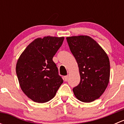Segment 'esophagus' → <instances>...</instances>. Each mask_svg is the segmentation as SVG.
Masks as SVG:
<instances>
[{
    "mask_svg": "<svg viewBox=\"0 0 124 124\" xmlns=\"http://www.w3.org/2000/svg\"><path fill=\"white\" fill-rule=\"evenodd\" d=\"M68 76H64V80H65V82H67V81L68 80Z\"/></svg>",
    "mask_w": 124,
    "mask_h": 124,
    "instance_id": "esophagus-1",
    "label": "esophagus"
}]
</instances>
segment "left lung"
Masks as SVG:
<instances>
[{
    "instance_id": "left-lung-1",
    "label": "left lung",
    "mask_w": 124,
    "mask_h": 124,
    "mask_svg": "<svg viewBox=\"0 0 124 124\" xmlns=\"http://www.w3.org/2000/svg\"><path fill=\"white\" fill-rule=\"evenodd\" d=\"M67 41L80 76L79 84L72 91L78 100L92 102L100 98L108 85L109 59L101 46L88 36L67 37Z\"/></svg>"
}]
</instances>
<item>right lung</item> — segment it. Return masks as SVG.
Masks as SVG:
<instances>
[{"instance_id":"obj_1","label":"right lung","mask_w":124,"mask_h":124,"mask_svg":"<svg viewBox=\"0 0 124 124\" xmlns=\"http://www.w3.org/2000/svg\"><path fill=\"white\" fill-rule=\"evenodd\" d=\"M63 39V37H53L36 39L18 59L16 73L21 89L35 102L51 100L63 83L53 57Z\"/></svg>"}]
</instances>
